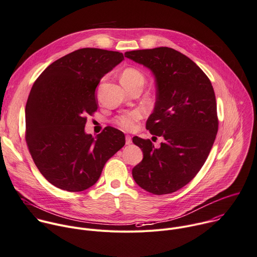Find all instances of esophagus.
<instances>
[{"label": "esophagus", "mask_w": 257, "mask_h": 257, "mask_svg": "<svg viewBox=\"0 0 257 257\" xmlns=\"http://www.w3.org/2000/svg\"><path fill=\"white\" fill-rule=\"evenodd\" d=\"M132 143V138L130 135H126V144L130 145Z\"/></svg>", "instance_id": "34e87169"}]
</instances>
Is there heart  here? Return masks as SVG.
<instances>
[{
  "mask_svg": "<svg viewBox=\"0 0 257 257\" xmlns=\"http://www.w3.org/2000/svg\"><path fill=\"white\" fill-rule=\"evenodd\" d=\"M143 74L132 67L126 68L121 74V82L125 84H131L135 82H143ZM142 118V112L138 109L123 113L117 116L114 120L115 124L124 131H133L136 128L137 122Z\"/></svg>",
  "mask_w": 257,
  "mask_h": 257,
  "instance_id": "heart-1",
  "label": "heart"
}]
</instances>
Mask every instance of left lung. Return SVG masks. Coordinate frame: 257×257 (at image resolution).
I'll use <instances>...</instances> for the list:
<instances>
[{
    "label": "left lung",
    "instance_id": "left-lung-1",
    "mask_svg": "<svg viewBox=\"0 0 257 257\" xmlns=\"http://www.w3.org/2000/svg\"><path fill=\"white\" fill-rule=\"evenodd\" d=\"M125 57L149 68L155 77L156 102L146 129L164 139L155 148L149 139L133 137L143 152L142 161L132 169L133 179L151 194H172L197 176L214 144V89L192 59L173 48L127 51Z\"/></svg>",
    "mask_w": 257,
    "mask_h": 257
}]
</instances>
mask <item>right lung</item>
I'll list each match as a JSON object with an SVG mask.
<instances>
[{"instance_id":"add662e5","label":"right lung","mask_w":257,"mask_h":257,"mask_svg":"<svg viewBox=\"0 0 257 257\" xmlns=\"http://www.w3.org/2000/svg\"><path fill=\"white\" fill-rule=\"evenodd\" d=\"M124 59L123 53L81 48L55 60L35 80L26 109V142L41 175L67 192H81L99 180L105 163L125 145L113 127L94 138L84 131L98 109L96 88Z\"/></svg>"}]
</instances>
